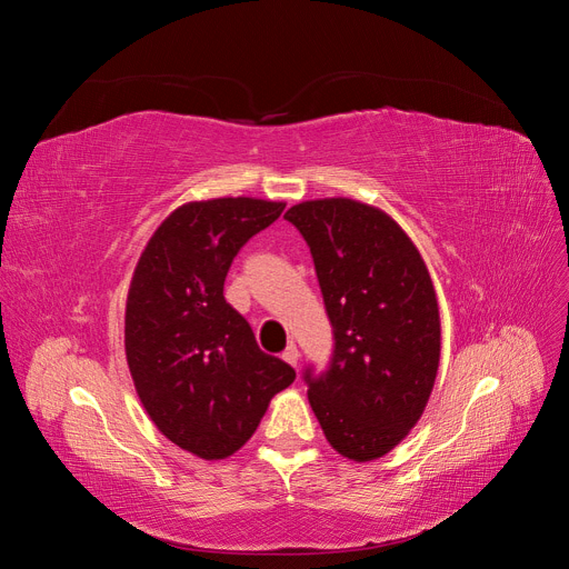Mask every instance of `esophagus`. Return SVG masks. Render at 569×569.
<instances>
[{
	"instance_id": "34e87169",
	"label": "esophagus",
	"mask_w": 569,
	"mask_h": 569,
	"mask_svg": "<svg viewBox=\"0 0 569 569\" xmlns=\"http://www.w3.org/2000/svg\"><path fill=\"white\" fill-rule=\"evenodd\" d=\"M282 358L287 360L291 368H297V363H299V349L295 347V343H289V347L282 351Z\"/></svg>"
}]
</instances>
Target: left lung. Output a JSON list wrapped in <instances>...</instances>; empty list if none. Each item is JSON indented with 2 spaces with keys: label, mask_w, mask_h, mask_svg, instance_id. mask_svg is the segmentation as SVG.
<instances>
[{
  "label": "left lung",
  "mask_w": 569,
  "mask_h": 569,
  "mask_svg": "<svg viewBox=\"0 0 569 569\" xmlns=\"http://www.w3.org/2000/svg\"><path fill=\"white\" fill-rule=\"evenodd\" d=\"M284 218L311 249L335 339L327 368L303 370L308 401L335 451L375 460L420 420L435 387L432 280L408 234L368 203L303 201Z\"/></svg>",
  "instance_id": "8db88e82"
}]
</instances>
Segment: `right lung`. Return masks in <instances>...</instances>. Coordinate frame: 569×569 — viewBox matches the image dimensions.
Instances as JSON below:
<instances>
[{
	"instance_id": "obj_1",
	"label": "right lung",
	"mask_w": 569,
	"mask_h": 569,
	"mask_svg": "<svg viewBox=\"0 0 569 569\" xmlns=\"http://www.w3.org/2000/svg\"><path fill=\"white\" fill-rule=\"evenodd\" d=\"M284 203L192 201L153 232L134 268L126 356L149 418L180 449L228 458L256 432L295 368L258 349L251 325L222 297L228 270Z\"/></svg>"
}]
</instances>
